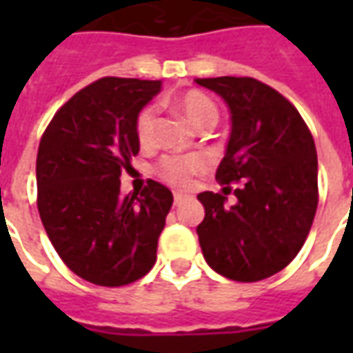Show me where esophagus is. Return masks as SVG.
I'll return each mask as SVG.
<instances>
[{"label":"esophagus","instance_id":"1","mask_svg":"<svg viewBox=\"0 0 353 353\" xmlns=\"http://www.w3.org/2000/svg\"><path fill=\"white\" fill-rule=\"evenodd\" d=\"M187 199H189V196H185L181 192H176V194H174V204H176V206H181L183 202H187Z\"/></svg>","mask_w":353,"mask_h":353}]
</instances>
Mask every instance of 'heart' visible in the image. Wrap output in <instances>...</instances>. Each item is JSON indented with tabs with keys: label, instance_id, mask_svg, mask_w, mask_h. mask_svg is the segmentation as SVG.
Here are the masks:
<instances>
[{
	"label": "heart",
	"instance_id": "obj_1",
	"mask_svg": "<svg viewBox=\"0 0 353 353\" xmlns=\"http://www.w3.org/2000/svg\"><path fill=\"white\" fill-rule=\"evenodd\" d=\"M170 103L199 130H210L219 119V109L215 101L200 90L177 94L170 100ZM154 123H157V111L153 105H145L136 117V138L143 147L153 143ZM204 168H206V159L202 154H168L157 164V176L176 189H187L192 177Z\"/></svg>",
	"mask_w": 353,
	"mask_h": 353
}]
</instances>
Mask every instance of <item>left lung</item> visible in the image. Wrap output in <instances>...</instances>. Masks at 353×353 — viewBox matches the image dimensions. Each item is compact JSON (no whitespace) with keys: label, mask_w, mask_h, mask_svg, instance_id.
<instances>
[{"label":"left lung","mask_w":353,"mask_h":353,"mask_svg":"<svg viewBox=\"0 0 353 353\" xmlns=\"http://www.w3.org/2000/svg\"><path fill=\"white\" fill-rule=\"evenodd\" d=\"M230 111V138L215 179L238 202L200 192L204 221L196 227L204 259L234 281H259L295 259L318 208V154L295 105L253 77L196 79ZM229 189V187H227Z\"/></svg>","instance_id":"1"}]
</instances>
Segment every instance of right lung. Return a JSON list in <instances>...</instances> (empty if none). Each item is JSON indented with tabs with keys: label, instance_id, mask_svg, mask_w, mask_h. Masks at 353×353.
<instances>
[{
	"label": "right lung",
	"instance_id": "1",
	"mask_svg": "<svg viewBox=\"0 0 353 353\" xmlns=\"http://www.w3.org/2000/svg\"><path fill=\"white\" fill-rule=\"evenodd\" d=\"M161 81L103 77L58 109L37 151V210L65 266L83 280L119 288L143 278L174 196L149 179L121 196V174L139 151L136 117Z\"/></svg>",
	"mask_w": 353,
	"mask_h": 353
}]
</instances>
